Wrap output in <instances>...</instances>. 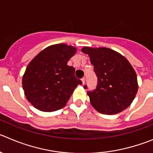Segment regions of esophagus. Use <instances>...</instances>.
<instances>
[{"mask_svg":"<svg viewBox=\"0 0 153 153\" xmlns=\"http://www.w3.org/2000/svg\"><path fill=\"white\" fill-rule=\"evenodd\" d=\"M81 80H82V85H84V84H85V82H86V79H85V78H82V79H81Z\"/></svg>","mask_w":153,"mask_h":153,"instance_id":"1","label":"esophagus"}]
</instances>
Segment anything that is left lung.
Returning <instances> with one entry per match:
<instances>
[{
    "instance_id": "8db88e82",
    "label": "left lung",
    "mask_w": 153,
    "mask_h": 153,
    "mask_svg": "<svg viewBox=\"0 0 153 153\" xmlns=\"http://www.w3.org/2000/svg\"><path fill=\"white\" fill-rule=\"evenodd\" d=\"M82 51L89 56L98 78L96 89L87 92L92 107L102 114H115L131 105L138 83L127 58L108 48L84 47Z\"/></svg>"
}]
</instances>
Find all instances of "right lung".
Returning <instances> with one entry per match:
<instances>
[{"label":"right lung","mask_w":153,"mask_h":153,"mask_svg":"<svg viewBox=\"0 0 153 153\" xmlns=\"http://www.w3.org/2000/svg\"><path fill=\"white\" fill-rule=\"evenodd\" d=\"M76 48L66 44L48 46L30 61L22 76L27 100L36 108L50 112L66 105L82 81L74 75L75 68L67 62Z\"/></svg>","instance_id":"1"}]
</instances>
